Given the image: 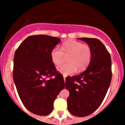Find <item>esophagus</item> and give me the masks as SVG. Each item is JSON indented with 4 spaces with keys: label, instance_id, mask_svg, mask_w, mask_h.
<instances>
[{
    "label": "esophagus",
    "instance_id": "obj_1",
    "mask_svg": "<svg viewBox=\"0 0 125 125\" xmlns=\"http://www.w3.org/2000/svg\"><path fill=\"white\" fill-rule=\"evenodd\" d=\"M63 78H64V80L65 81H66V75H63Z\"/></svg>",
    "mask_w": 125,
    "mask_h": 125
}]
</instances>
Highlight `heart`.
I'll list each match as a JSON object with an SVG mask.
<instances>
[{
	"mask_svg": "<svg viewBox=\"0 0 125 125\" xmlns=\"http://www.w3.org/2000/svg\"><path fill=\"white\" fill-rule=\"evenodd\" d=\"M68 62L57 67V70L64 75L83 71L89 66L92 57L91 47L75 40H68L62 43L61 49L56 47L52 49L51 56L53 63L59 65L64 61V56Z\"/></svg>",
	"mask_w": 125,
	"mask_h": 125,
	"instance_id": "b5f03b06",
	"label": "heart"
}]
</instances>
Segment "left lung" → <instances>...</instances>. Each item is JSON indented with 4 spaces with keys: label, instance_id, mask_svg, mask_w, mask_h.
<instances>
[{
    "label": "left lung",
    "instance_id": "1",
    "mask_svg": "<svg viewBox=\"0 0 125 125\" xmlns=\"http://www.w3.org/2000/svg\"><path fill=\"white\" fill-rule=\"evenodd\" d=\"M88 43L92 51L89 66L81 73L66 79L69 91L68 108L74 116L84 117L97 110L105 97L112 78L111 59L104 45L95 38H78Z\"/></svg>",
    "mask_w": 125,
    "mask_h": 125
}]
</instances>
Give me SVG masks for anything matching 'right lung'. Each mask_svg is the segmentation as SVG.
<instances>
[{
    "instance_id": "obj_1",
    "label": "right lung",
    "mask_w": 125,
    "mask_h": 125,
    "mask_svg": "<svg viewBox=\"0 0 125 125\" xmlns=\"http://www.w3.org/2000/svg\"><path fill=\"white\" fill-rule=\"evenodd\" d=\"M60 41L47 35L30 36L15 51L14 81L23 104L35 115L51 113L54 101L64 88L63 76L56 70L51 56Z\"/></svg>"
}]
</instances>
